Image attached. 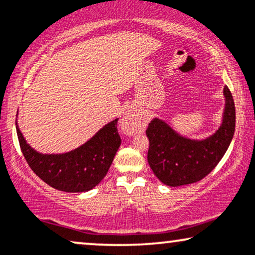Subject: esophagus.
I'll use <instances>...</instances> for the list:
<instances>
[{"mask_svg":"<svg viewBox=\"0 0 255 255\" xmlns=\"http://www.w3.org/2000/svg\"><path fill=\"white\" fill-rule=\"evenodd\" d=\"M143 126H145L143 119L134 110H129V112L126 113L121 121L122 130L128 135H134V134L140 133L143 129Z\"/></svg>","mask_w":255,"mask_h":255,"instance_id":"1","label":"esophagus"}]
</instances>
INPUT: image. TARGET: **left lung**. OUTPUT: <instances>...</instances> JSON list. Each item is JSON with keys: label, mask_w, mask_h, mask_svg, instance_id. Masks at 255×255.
I'll return each mask as SVG.
<instances>
[{"label": "left lung", "mask_w": 255, "mask_h": 255, "mask_svg": "<svg viewBox=\"0 0 255 255\" xmlns=\"http://www.w3.org/2000/svg\"><path fill=\"white\" fill-rule=\"evenodd\" d=\"M226 107L222 125L204 140H191L174 131L166 122L154 119L146 134L149 140L147 160L153 173L168 186L188 185L208 176L227 149L235 131V106L228 87L223 89Z\"/></svg>", "instance_id": "1"}]
</instances>
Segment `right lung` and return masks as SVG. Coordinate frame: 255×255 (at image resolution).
<instances>
[{
    "instance_id": "obj_1",
    "label": "right lung",
    "mask_w": 255,
    "mask_h": 255,
    "mask_svg": "<svg viewBox=\"0 0 255 255\" xmlns=\"http://www.w3.org/2000/svg\"><path fill=\"white\" fill-rule=\"evenodd\" d=\"M21 151L33 172L52 188L65 192L94 189L108 172L121 145L118 119L101 128L84 145L63 154H42L26 142L16 124Z\"/></svg>"
}]
</instances>
